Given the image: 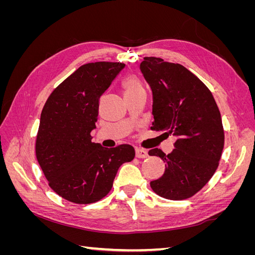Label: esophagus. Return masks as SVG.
I'll list each match as a JSON object with an SVG mask.
<instances>
[{
	"label": "esophagus",
	"instance_id": "1",
	"mask_svg": "<svg viewBox=\"0 0 255 255\" xmlns=\"http://www.w3.org/2000/svg\"><path fill=\"white\" fill-rule=\"evenodd\" d=\"M149 155H148V152H146L145 150H143V149H140V148H137L136 149V157H138V158H145V157H148Z\"/></svg>",
	"mask_w": 255,
	"mask_h": 255
}]
</instances>
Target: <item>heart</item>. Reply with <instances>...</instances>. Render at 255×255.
Wrapping results in <instances>:
<instances>
[{
    "mask_svg": "<svg viewBox=\"0 0 255 255\" xmlns=\"http://www.w3.org/2000/svg\"><path fill=\"white\" fill-rule=\"evenodd\" d=\"M123 88L126 90V94H132V92L143 89L140 81L133 75H128L123 80Z\"/></svg>",
    "mask_w": 255,
    "mask_h": 255,
    "instance_id": "1",
    "label": "heart"
}]
</instances>
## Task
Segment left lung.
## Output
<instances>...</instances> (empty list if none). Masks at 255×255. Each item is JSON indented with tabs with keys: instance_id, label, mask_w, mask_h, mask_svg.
I'll return each mask as SVG.
<instances>
[{
	"instance_id": "obj_1",
	"label": "left lung",
	"mask_w": 255,
	"mask_h": 255,
	"mask_svg": "<svg viewBox=\"0 0 255 255\" xmlns=\"http://www.w3.org/2000/svg\"><path fill=\"white\" fill-rule=\"evenodd\" d=\"M140 70L152 89V128L176 137L166 154L151 149L149 155L166 163L164 174L150 183L158 196L184 200L194 196L218 168L225 145L221 116L205 85L180 64L144 57Z\"/></svg>"
}]
</instances>
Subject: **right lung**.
I'll list each match as a JSON object with an SVG mask.
<instances>
[{
  "instance_id": "right-lung-1",
  "label": "right lung",
  "mask_w": 255,
  "mask_h": 255,
  "mask_svg": "<svg viewBox=\"0 0 255 255\" xmlns=\"http://www.w3.org/2000/svg\"><path fill=\"white\" fill-rule=\"evenodd\" d=\"M122 63L97 61L81 66L53 90L45 102L36 137V157L49 186L76 204L103 199L113 187L119 167L133 160L129 144L107 149L91 141L99 100Z\"/></svg>"
}]
</instances>
